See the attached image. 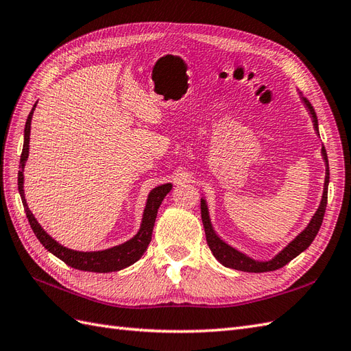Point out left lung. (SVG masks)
<instances>
[{
	"instance_id": "left-lung-1",
	"label": "left lung",
	"mask_w": 351,
	"mask_h": 351,
	"mask_svg": "<svg viewBox=\"0 0 351 351\" xmlns=\"http://www.w3.org/2000/svg\"><path fill=\"white\" fill-rule=\"evenodd\" d=\"M301 101L307 108V111L313 120L314 130L319 134V123H317V115L314 112V108L311 104L307 101V99L301 96ZM322 156L323 160H325L326 165V176H325V185H323V194H322V200L319 204V209L316 213L313 215V218L310 219L308 226L305 227L298 236H296L289 245H287L285 249H282L274 258L268 259V261H258V259L250 258L245 255L243 252H240L236 247L230 246L226 243L217 232H215L210 217H209V209H208V203H206L204 199H202V221H203V227L206 232V240H208V245L212 250L213 256L218 259V261L232 269H240V271H246V273H265V271H274V269H278L285 267L287 263H291L293 258L298 256L301 252H304L307 249L314 237L317 236V232L320 230V226L323 222V217H325V210H326V203H328V185H329V163H328V156H326V149L325 147H322Z\"/></svg>"
}]
</instances>
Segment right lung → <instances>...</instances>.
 Instances as JSON below:
<instances>
[{
  "label": "right lung",
  "mask_w": 351,
  "mask_h": 351,
  "mask_svg": "<svg viewBox=\"0 0 351 351\" xmlns=\"http://www.w3.org/2000/svg\"><path fill=\"white\" fill-rule=\"evenodd\" d=\"M37 102H35L32 111L29 112L28 119H26L25 124V134H23V149L21 156V170L17 173V185H19V194L23 203V208L26 212V218L29 221V226L34 231V234L37 236L40 243L46 247L50 254L62 259L66 265L82 269V271H93V273H110V271H120V269L134 264L138 259L145 254V250L151 241L152 228H154V222L157 218V212L161 202H163L167 193L172 190V184H163L156 186L154 190H151L147 199L145 209H143L142 222L139 231L134 234L130 240L124 241V243L114 246L105 250H95V252H80V250L68 249L62 246L60 243L50 237L44 228L40 226L38 221L35 219L32 212L29 210L28 204H26L25 193H23V169L25 163L29 156V134H31V120L32 114Z\"/></svg>",
  "instance_id": "1"
}]
</instances>
